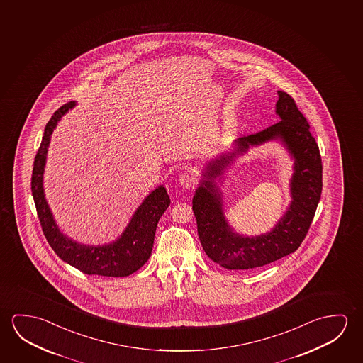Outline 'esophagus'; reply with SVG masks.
<instances>
[{
	"label": "esophagus",
	"mask_w": 363,
	"mask_h": 363,
	"mask_svg": "<svg viewBox=\"0 0 363 363\" xmlns=\"http://www.w3.org/2000/svg\"><path fill=\"white\" fill-rule=\"evenodd\" d=\"M196 175L190 172H184V173L179 175V183L180 185L185 188V189H190L196 185Z\"/></svg>",
	"instance_id": "esophagus-1"
}]
</instances>
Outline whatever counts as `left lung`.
<instances>
[{
    "mask_svg": "<svg viewBox=\"0 0 363 363\" xmlns=\"http://www.w3.org/2000/svg\"><path fill=\"white\" fill-rule=\"evenodd\" d=\"M277 113L281 121L262 131L237 140V150L208 165L206 180L193 198L198 236L208 257L230 270H251L269 265L295 252L309 230L322 194V157L311 126L300 112L294 98L279 91ZM281 138L296 157V173L292 181L294 201L287 214L276 228L266 235L242 238L226 225L215 186V177L236 152L250 144H259L272 138Z\"/></svg>",
    "mask_w": 363,
    "mask_h": 363,
    "instance_id": "left-lung-1",
    "label": "left lung"
}]
</instances>
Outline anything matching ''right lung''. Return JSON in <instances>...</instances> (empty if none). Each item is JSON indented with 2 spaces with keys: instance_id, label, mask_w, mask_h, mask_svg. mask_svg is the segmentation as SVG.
<instances>
[{
  "instance_id": "obj_1",
  "label": "right lung",
  "mask_w": 363,
  "mask_h": 363,
  "mask_svg": "<svg viewBox=\"0 0 363 363\" xmlns=\"http://www.w3.org/2000/svg\"><path fill=\"white\" fill-rule=\"evenodd\" d=\"M74 106V102L65 104L52 113V118L46 123L40 147L35 156L31 191L41 230L54 252L83 274L110 277H128L149 259L154 245L156 225L169 207L170 198L164 186L154 190L133 214L121 238L107 246H86L64 236L55 225L50 209L46 204L43 190V173L52 130L57 126L60 117Z\"/></svg>"
}]
</instances>
